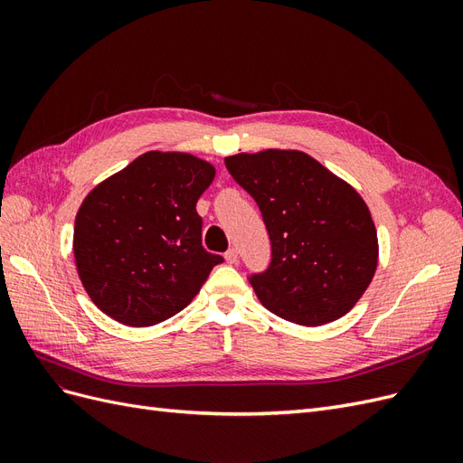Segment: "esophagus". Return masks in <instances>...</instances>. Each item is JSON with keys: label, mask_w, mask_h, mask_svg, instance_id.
Masks as SVG:
<instances>
[{"label": "esophagus", "mask_w": 463, "mask_h": 463, "mask_svg": "<svg viewBox=\"0 0 463 463\" xmlns=\"http://www.w3.org/2000/svg\"><path fill=\"white\" fill-rule=\"evenodd\" d=\"M223 257H226V260H228L230 264H235V262H237V249H233V247H232V249L228 250V253L223 255Z\"/></svg>", "instance_id": "esophagus-1"}]
</instances>
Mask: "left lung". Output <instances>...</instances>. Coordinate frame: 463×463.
Listing matches in <instances>:
<instances>
[{
	"label": "left lung",
	"instance_id": "8db88e82",
	"mask_svg": "<svg viewBox=\"0 0 463 463\" xmlns=\"http://www.w3.org/2000/svg\"><path fill=\"white\" fill-rule=\"evenodd\" d=\"M262 213L269 270L250 276L276 317L322 326L355 307L378 266V237L361 194L301 150L269 148L223 158Z\"/></svg>",
	"mask_w": 463,
	"mask_h": 463
}]
</instances>
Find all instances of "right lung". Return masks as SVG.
<instances>
[{
    "label": "right lung",
    "instance_id": "add662e5",
    "mask_svg": "<svg viewBox=\"0 0 463 463\" xmlns=\"http://www.w3.org/2000/svg\"><path fill=\"white\" fill-rule=\"evenodd\" d=\"M216 167L187 152L150 150L98 184L73 233L77 274L92 303L125 326L174 317L223 259L204 250L197 201Z\"/></svg>",
    "mask_w": 463,
    "mask_h": 463
}]
</instances>
